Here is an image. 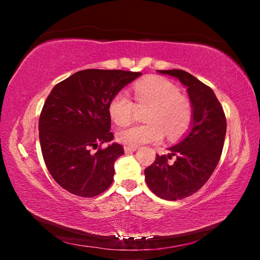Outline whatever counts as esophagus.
Wrapping results in <instances>:
<instances>
[{
  "instance_id": "1",
  "label": "esophagus",
  "mask_w": 260,
  "mask_h": 260,
  "mask_svg": "<svg viewBox=\"0 0 260 260\" xmlns=\"http://www.w3.org/2000/svg\"><path fill=\"white\" fill-rule=\"evenodd\" d=\"M124 149H125V152H132V151L138 150V147H128V146H126Z\"/></svg>"
}]
</instances>
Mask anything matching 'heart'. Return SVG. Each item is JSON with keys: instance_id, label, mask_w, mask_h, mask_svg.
<instances>
[{"instance_id": "1", "label": "heart", "mask_w": 260, "mask_h": 260, "mask_svg": "<svg viewBox=\"0 0 260 260\" xmlns=\"http://www.w3.org/2000/svg\"><path fill=\"white\" fill-rule=\"evenodd\" d=\"M134 98L139 104H151L146 124H133L117 132V140L125 146L139 147L159 142L164 132L169 139H178L188 131L192 120L189 101L178 86L162 77H149L136 82ZM135 103L125 91H118L109 103V114L117 125H125L133 117Z\"/></svg>"}]
</instances>
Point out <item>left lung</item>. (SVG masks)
Returning <instances> with one entry per match:
<instances>
[{
  "mask_svg": "<svg viewBox=\"0 0 260 260\" xmlns=\"http://www.w3.org/2000/svg\"><path fill=\"white\" fill-rule=\"evenodd\" d=\"M179 79L190 99L192 120L190 131L169 155L156 156L144 170L146 182L158 197L182 200L204 186L217 167L226 136V117L221 104L209 86L182 70H158ZM176 156L174 162L168 159Z\"/></svg>",
  "mask_w": 260,
  "mask_h": 260,
  "instance_id": "left-lung-1",
  "label": "left lung"
}]
</instances>
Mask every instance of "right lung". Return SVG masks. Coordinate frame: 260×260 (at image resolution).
<instances>
[{"label":"right lung","mask_w":260,"mask_h":260,"mask_svg":"<svg viewBox=\"0 0 260 260\" xmlns=\"http://www.w3.org/2000/svg\"><path fill=\"white\" fill-rule=\"evenodd\" d=\"M141 74L88 69L52 88L39 119V138L47 169L65 190L94 197L111 186L114 161L124 148L118 143L101 148L113 140L109 103Z\"/></svg>","instance_id":"1"}]
</instances>
